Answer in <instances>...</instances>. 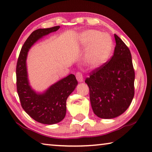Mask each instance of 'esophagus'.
Returning a JSON list of instances; mask_svg holds the SVG:
<instances>
[{"label": "esophagus", "instance_id": "obj_1", "mask_svg": "<svg viewBox=\"0 0 152 152\" xmlns=\"http://www.w3.org/2000/svg\"><path fill=\"white\" fill-rule=\"evenodd\" d=\"M76 78L79 82H81L83 81V76H82V74L80 72H77L76 74Z\"/></svg>", "mask_w": 152, "mask_h": 152}]
</instances>
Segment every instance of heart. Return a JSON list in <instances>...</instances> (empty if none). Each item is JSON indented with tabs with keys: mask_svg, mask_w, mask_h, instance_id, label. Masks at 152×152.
I'll return each mask as SVG.
<instances>
[{
	"mask_svg": "<svg viewBox=\"0 0 152 152\" xmlns=\"http://www.w3.org/2000/svg\"><path fill=\"white\" fill-rule=\"evenodd\" d=\"M80 40L84 45H88L86 61L89 66L98 68L107 61L112 49V40L109 35L90 30L82 34Z\"/></svg>",
	"mask_w": 152,
	"mask_h": 152,
	"instance_id": "b5f03b06",
	"label": "heart"
}]
</instances>
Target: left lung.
<instances>
[{
  "instance_id": "left-lung-1",
  "label": "left lung",
  "mask_w": 152,
  "mask_h": 152,
  "mask_svg": "<svg viewBox=\"0 0 152 152\" xmlns=\"http://www.w3.org/2000/svg\"><path fill=\"white\" fill-rule=\"evenodd\" d=\"M114 36L116 45L110 60L90 72L85 80L92 110L102 119L123 114L135 94V71L130 50L116 34Z\"/></svg>"
}]
</instances>
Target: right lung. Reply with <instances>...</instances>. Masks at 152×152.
I'll return each mask as SVG.
<instances>
[{
	"label": "right lung",
	"instance_id": "1",
	"mask_svg": "<svg viewBox=\"0 0 152 152\" xmlns=\"http://www.w3.org/2000/svg\"><path fill=\"white\" fill-rule=\"evenodd\" d=\"M60 27L55 26L39 29L32 32L23 45L17 63V91L20 104L32 119L43 124H55L65 117L66 100L75 89L78 82L74 74H70L51 86L45 93H35L31 88L28 82L27 55L30 48L39 38L56 31Z\"/></svg>",
	"mask_w": 152,
	"mask_h": 152
}]
</instances>
